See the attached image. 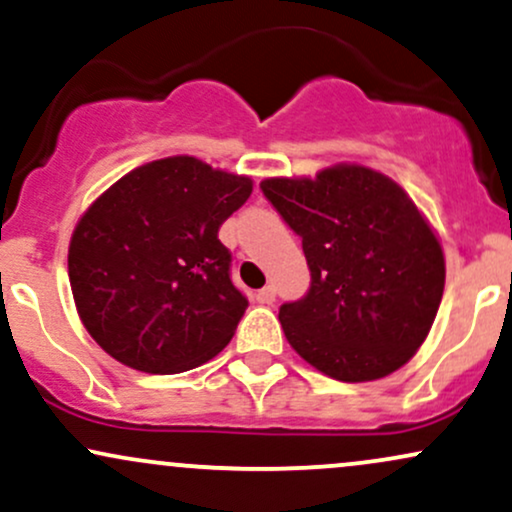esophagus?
Here are the masks:
<instances>
[{
	"mask_svg": "<svg viewBox=\"0 0 512 512\" xmlns=\"http://www.w3.org/2000/svg\"><path fill=\"white\" fill-rule=\"evenodd\" d=\"M256 302L258 304H273L275 302V287L266 285L263 290L256 292Z\"/></svg>",
	"mask_w": 512,
	"mask_h": 512,
	"instance_id": "obj_1",
	"label": "esophagus"
}]
</instances>
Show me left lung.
I'll return each instance as SVG.
<instances>
[{
  "label": "left lung",
  "instance_id": "1",
  "mask_svg": "<svg viewBox=\"0 0 512 512\" xmlns=\"http://www.w3.org/2000/svg\"><path fill=\"white\" fill-rule=\"evenodd\" d=\"M263 196L302 237L309 292L280 306L302 359L345 383L376 381L412 359L446 285L438 237L386 174L335 165L316 179H263Z\"/></svg>",
  "mask_w": 512,
  "mask_h": 512
}]
</instances>
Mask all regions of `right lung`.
<instances>
[{
  "mask_svg": "<svg viewBox=\"0 0 512 512\" xmlns=\"http://www.w3.org/2000/svg\"><path fill=\"white\" fill-rule=\"evenodd\" d=\"M251 189L249 177L189 155L148 162L112 184L69 244L71 292L90 338L146 374L213 359L249 306L218 232Z\"/></svg>",
  "mask_w": 512,
  "mask_h": 512,
  "instance_id": "right-lung-1",
  "label": "right lung"
}]
</instances>
